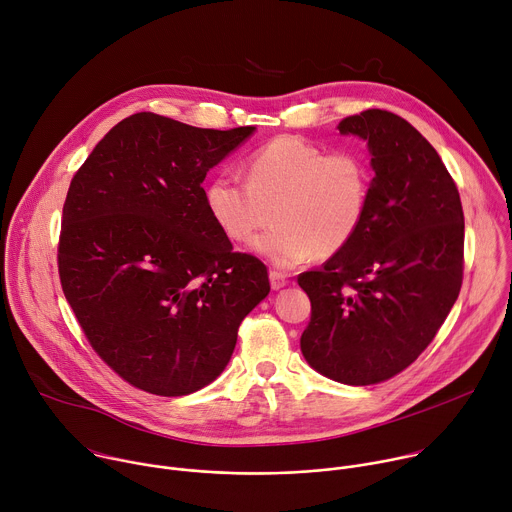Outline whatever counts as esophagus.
Segmentation results:
<instances>
[{
  "instance_id": "obj_1",
  "label": "esophagus",
  "mask_w": 512,
  "mask_h": 512,
  "mask_svg": "<svg viewBox=\"0 0 512 512\" xmlns=\"http://www.w3.org/2000/svg\"><path fill=\"white\" fill-rule=\"evenodd\" d=\"M269 281H271V287H273V289H281V287L287 285V275L281 273V271H277V269H271V271H269Z\"/></svg>"
}]
</instances>
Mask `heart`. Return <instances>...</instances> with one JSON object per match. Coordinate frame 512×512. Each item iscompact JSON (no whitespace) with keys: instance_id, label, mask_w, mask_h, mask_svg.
<instances>
[{"instance_id":"b5f03b06","label":"heart","mask_w":512,"mask_h":512,"mask_svg":"<svg viewBox=\"0 0 512 512\" xmlns=\"http://www.w3.org/2000/svg\"><path fill=\"white\" fill-rule=\"evenodd\" d=\"M373 190L371 166L350 150L328 152L300 135H277L247 160V182L218 174L204 188L216 227L247 243L273 210L275 227L253 251L277 269L332 257L360 233Z\"/></svg>"}]
</instances>
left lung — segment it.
<instances>
[{
  "mask_svg": "<svg viewBox=\"0 0 512 512\" xmlns=\"http://www.w3.org/2000/svg\"><path fill=\"white\" fill-rule=\"evenodd\" d=\"M338 131L369 143L371 204L354 241L298 277L312 302L300 346L312 369L360 387L405 371L448 318L464 275V212L442 158L403 117L367 109Z\"/></svg>",
  "mask_w": 512,
  "mask_h": 512,
  "instance_id": "left-lung-1",
  "label": "left lung"
}]
</instances>
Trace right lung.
I'll use <instances>...</instances> for the list:
<instances>
[{
  "instance_id": "obj_1",
  "label": "right lung",
  "mask_w": 512,
  "mask_h": 512,
  "mask_svg": "<svg viewBox=\"0 0 512 512\" xmlns=\"http://www.w3.org/2000/svg\"><path fill=\"white\" fill-rule=\"evenodd\" d=\"M255 127L200 129L156 113L119 121L70 182L58 241L66 302L129 385L162 397L221 375L267 267L235 253L204 204L206 172Z\"/></svg>"
}]
</instances>
